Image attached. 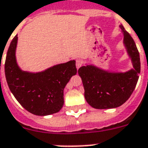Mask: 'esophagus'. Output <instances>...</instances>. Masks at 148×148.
I'll use <instances>...</instances> for the list:
<instances>
[{"instance_id":"34e87169","label":"esophagus","mask_w":148,"mask_h":148,"mask_svg":"<svg viewBox=\"0 0 148 148\" xmlns=\"http://www.w3.org/2000/svg\"><path fill=\"white\" fill-rule=\"evenodd\" d=\"M75 65H76L77 69L80 68L81 66H82V60H80V59H78V60H76V62H75Z\"/></svg>"}]
</instances>
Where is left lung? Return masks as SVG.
<instances>
[{"label": "left lung", "instance_id": "obj_1", "mask_svg": "<svg viewBox=\"0 0 148 148\" xmlns=\"http://www.w3.org/2000/svg\"><path fill=\"white\" fill-rule=\"evenodd\" d=\"M123 42L133 65L127 73H108L95 66H82L78 70L84 88L87 103L94 108L107 109L121 106L130 97L141 70L139 52L134 40L122 25Z\"/></svg>", "mask_w": 148, "mask_h": 148}]
</instances>
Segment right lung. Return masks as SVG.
<instances>
[{
    "label": "right lung",
    "mask_w": 148,
    "mask_h": 148,
    "mask_svg": "<svg viewBox=\"0 0 148 148\" xmlns=\"http://www.w3.org/2000/svg\"><path fill=\"white\" fill-rule=\"evenodd\" d=\"M18 36L12 39L5 60V75L10 91L21 106L35 115L58 112L64 106V89L77 69L75 60L58 64L41 73L22 71L16 59Z\"/></svg>",
    "instance_id": "obj_1"
}]
</instances>
